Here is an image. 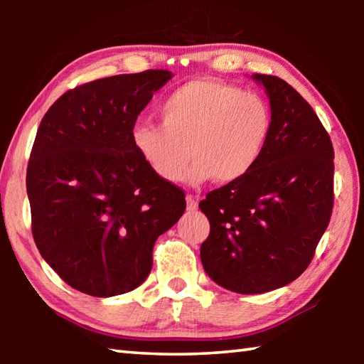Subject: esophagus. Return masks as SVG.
I'll list each match as a JSON object with an SVG mask.
<instances>
[{
	"mask_svg": "<svg viewBox=\"0 0 364 364\" xmlns=\"http://www.w3.org/2000/svg\"><path fill=\"white\" fill-rule=\"evenodd\" d=\"M186 204H188V210H191V212H194L196 208H197V199L194 196H191V194H188L186 196Z\"/></svg>",
	"mask_w": 364,
	"mask_h": 364,
	"instance_id": "obj_1",
	"label": "esophagus"
}]
</instances>
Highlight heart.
<instances>
[{
	"mask_svg": "<svg viewBox=\"0 0 364 364\" xmlns=\"http://www.w3.org/2000/svg\"><path fill=\"white\" fill-rule=\"evenodd\" d=\"M162 125L138 123L132 143L147 167L165 183L213 178L226 184L255 167L271 134L268 104L254 93L217 80H193L160 107Z\"/></svg>",
	"mask_w": 364,
	"mask_h": 364,
	"instance_id": "obj_1",
	"label": "heart"
}]
</instances>
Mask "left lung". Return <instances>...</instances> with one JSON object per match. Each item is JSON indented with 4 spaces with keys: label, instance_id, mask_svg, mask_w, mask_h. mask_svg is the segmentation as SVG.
Here are the masks:
<instances>
[{
    "label": "left lung",
    "instance_id": "obj_1",
    "mask_svg": "<svg viewBox=\"0 0 364 364\" xmlns=\"http://www.w3.org/2000/svg\"><path fill=\"white\" fill-rule=\"evenodd\" d=\"M269 97L271 134L255 167L208 193L205 273L228 291L263 294L304 273L334 207V147L315 110L279 77L255 73Z\"/></svg>",
    "mask_w": 364,
    "mask_h": 364
}]
</instances>
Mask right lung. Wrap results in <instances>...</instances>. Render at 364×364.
<instances>
[{
  "label": "right lung",
  "instance_id": "obj_1",
  "mask_svg": "<svg viewBox=\"0 0 364 364\" xmlns=\"http://www.w3.org/2000/svg\"><path fill=\"white\" fill-rule=\"evenodd\" d=\"M168 70L100 78L48 109L27 167L32 234L70 287L114 297L144 282L157 237L181 218L183 189L134 149L132 132Z\"/></svg>",
  "mask_w": 364,
  "mask_h": 364
}]
</instances>
